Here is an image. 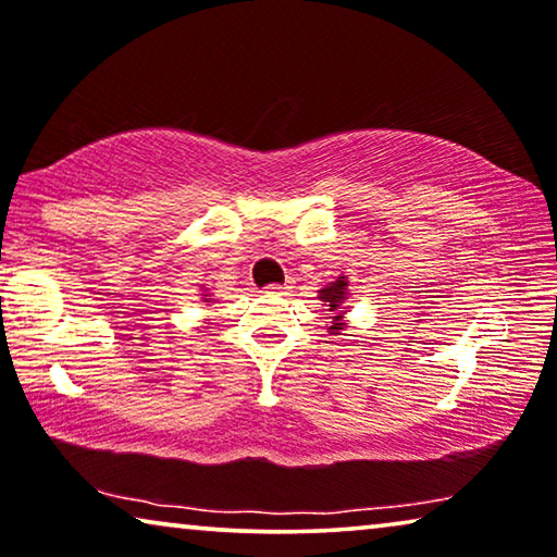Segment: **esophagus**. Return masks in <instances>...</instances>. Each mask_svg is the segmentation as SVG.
I'll return each instance as SVG.
<instances>
[{"label": "esophagus", "instance_id": "1", "mask_svg": "<svg viewBox=\"0 0 557 557\" xmlns=\"http://www.w3.org/2000/svg\"><path fill=\"white\" fill-rule=\"evenodd\" d=\"M285 285H268L264 287V293H270V295H285Z\"/></svg>", "mask_w": 557, "mask_h": 557}]
</instances>
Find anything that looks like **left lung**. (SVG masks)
Here are the masks:
<instances>
[{
    "mask_svg": "<svg viewBox=\"0 0 557 557\" xmlns=\"http://www.w3.org/2000/svg\"><path fill=\"white\" fill-rule=\"evenodd\" d=\"M346 297H348V280L346 277H338L335 282H331L327 287L320 289V302H325V308L333 318L331 327H327L331 335H338L343 327H346V323H343V318H346V312H348Z\"/></svg>",
    "mask_w": 557,
    "mask_h": 557,
    "instance_id": "obj_1",
    "label": "left lung"
}]
</instances>
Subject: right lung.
<instances>
[{"mask_svg": "<svg viewBox=\"0 0 557 557\" xmlns=\"http://www.w3.org/2000/svg\"><path fill=\"white\" fill-rule=\"evenodd\" d=\"M203 302H211V297L207 295V297H203Z\"/></svg>", "mask_w": 557, "mask_h": 557, "instance_id": "right-lung-1", "label": "right lung"}]
</instances>
